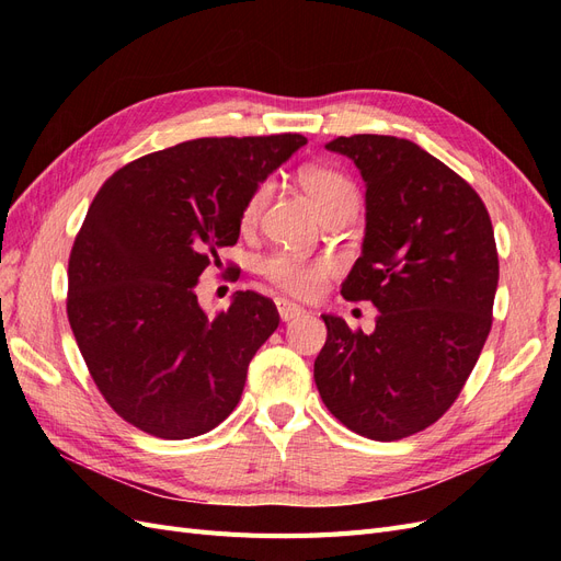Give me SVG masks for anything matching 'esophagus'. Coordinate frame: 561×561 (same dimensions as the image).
I'll return each mask as SVG.
<instances>
[{"label":"esophagus","instance_id":"34e87169","mask_svg":"<svg viewBox=\"0 0 561 561\" xmlns=\"http://www.w3.org/2000/svg\"><path fill=\"white\" fill-rule=\"evenodd\" d=\"M276 307H278V316H280V320H295V318H299V316H304L307 311H304L299 304H295V301H290V299H276Z\"/></svg>","mask_w":561,"mask_h":561}]
</instances>
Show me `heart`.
Instances as JSON below:
<instances>
[{
    "label": "heart",
    "mask_w": 561,
    "mask_h": 561,
    "mask_svg": "<svg viewBox=\"0 0 561 561\" xmlns=\"http://www.w3.org/2000/svg\"><path fill=\"white\" fill-rule=\"evenodd\" d=\"M299 182L304 192L316 203V208L322 213L339 201H355V186L353 182L332 171L325 165H307L301 168ZM268 196V184L262 182L252 190L243 208V222H254L264 208V201ZM260 271L276 283L280 290L290 293L295 297H313L325 278L334 274V262L328 257H307L299 252H274L260 262Z\"/></svg>",
    "instance_id": "b5f03b06"
}]
</instances>
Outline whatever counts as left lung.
<instances>
[{
  "mask_svg": "<svg viewBox=\"0 0 561 561\" xmlns=\"http://www.w3.org/2000/svg\"><path fill=\"white\" fill-rule=\"evenodd\" d=\"M325 149L365 180L363 252L342 295L379 316L369 334L322 316L313 379L346 428L390 443L443 416L480 358L499 285L494 229L472 186L412 140L351 135Z\"/></svg>",
  "mask_w": 561,
  "mask_h": 561,
  "instance_id": "1",
  "label": "left lung"
}]
</instances>
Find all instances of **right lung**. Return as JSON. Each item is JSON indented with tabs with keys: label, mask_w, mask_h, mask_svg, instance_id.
Returning <instances> with one entry per match:
<instances>
[{
	"label": "right lung",
	"mask_w": 561,
	"mask_h": 561,
	"mask_svg": "<svg viewBox=\"0 0 561 561\" xmlns=\"http://www.w3.org/2000/svg\"><path fill=\"white\" fill-rule=\"evenodd\" d=\"M307 138H198L116 171L95 194L67 266V318L112 410L186 439L239 404L252 355L278 328L250 290L210 318L196 285L239 241L245 201Z\"/></svg>",
	"instance_id": "obj_1"
}]
</instances>
